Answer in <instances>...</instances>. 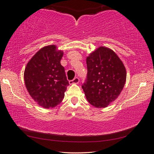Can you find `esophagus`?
Here are the masks:
<instances>
[{"label": "esophagus", "mask_w": 154, "mask_h": 154, "mask_svg": "<svg viewBox=\"0 0 154 154\" xmlns=\"http://www.w3.org/2000/svg\"><path fill=\"white\" fill-rule=\"evenodd\" d=\"M79 78L77 77H75L72 80H70V81H69V83H70V84H78V83H79Z\"/></svg>", "instance_id": "34e87169"}]
</instances>
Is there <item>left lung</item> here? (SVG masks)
<instances>
[{
    "instance_id": "1",
    "label": "left lung",
    "mask_w": 154,
    "mask_h": 154,
    "mask_svg": "<svg viewBox=\"0 0 154 154\" xmlns=\"http://www.w3.org/2000/svg\"><path fill=\"white\" fill-rule=\"evenodd\" d=\"M87 77L82 87L86 99L96 107H106L123 90L126 71L122 61L109 48L100 47L86 58Z\"/></svg>"
}]
</instances>
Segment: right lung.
Listing matches in <instances>:
<instances>
[{"instance_id": "1", "label": "right lung", "mask_w": 154, "mask_h": 154, "mask_svg": "<svg viewBox=\"0 0 154 154\" xmlns=\"http://www.w3.org/2000/svg\"><path fill=\"white\" fill-rule=\"evenodd\" d=\"M63 55L55 45L40 49L28 63L24 71L25 85L31 98L44 108L61 103L69 82L60 65Z\"/></svg>"}]
</instances>
